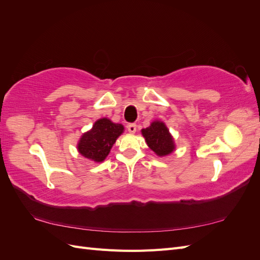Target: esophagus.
<instances>
[{
  "label": "esophagus",
  "mask_w": 260,
  "mask_h": 260,
  "mask_svg": "<svg viewBox=\"0 0 260 260\" xmlns=\"http://www.w3.org/2000/svg\"><path fill=\"white\" fill-rule=\"evenodd\" d=\"M127 128H128V131L130 133H136V131H137V124L136 123H129Z\"/></svg>",
  "instance_id": "34e87169"
}]
</instances>
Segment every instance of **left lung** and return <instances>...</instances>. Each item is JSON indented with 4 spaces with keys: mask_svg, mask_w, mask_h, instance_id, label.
<instances>
[{
    "mask_svg": "<svg viewBox=\"0 0 260 260\" xmlns=\"http://www.w3.org/2000/svg\"><path fill=\"white\" fill-rule=\"evenodd\" d=\"M142 135L147 145L158 156L168 155L175 149L174 140L164 122L154 121L148 128L142 129Z\"/></svg>",
    "mask_w": 260,
    "mask_h": 260,
    "instance_id": "left-lung-1",
    "label": "left lung"
}]
</instances>
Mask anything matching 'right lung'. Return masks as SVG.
Returning a JSON list of instances; mask_svg holds the SVG:
<instances>
[{"label":"right lung","instance_id":"right-lung-1","mask_svg":"<svg viewBox=\"0 0 260 260\" xmlns=\"http://www.w3.org/2000/svg\"><path fill=\"white\" fill-rule=\"evenodd\" d=\"M123 131V125L114 123L107 118L98 120L92 130L81 137L78 149L82 156L96 162L103 161Z\"/></svg>","mask_w":260,"mask_h":260}]
</instances>
